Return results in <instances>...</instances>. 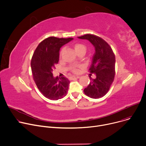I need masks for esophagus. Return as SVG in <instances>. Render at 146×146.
<instances>
[{"mask_svg":"<svg viewBox=\"0 0 146 146\" xmlns=\"http://www.w3.org/2000/svg\"><path fill=\"white\" fill-rule=\"evenodd\" d=\"M80 77V76H74L73 77V79H79Z\"/></svg>","mask_w":146,"mask_h":146,"instance_id":"obj_1","label":"esophagus"}]
</instances>
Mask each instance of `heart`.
Segmentation results:
<instances>
[{
  "label": "heart",
  "instance_id": "heart-1",
  "mask_svg": "<svg viewBox=\"0 0 146 146\" xmlns=\"http://www.w3.org/2000/svg\"><path fill=\"white\" fill-rule=\"evenodd\" d=\"M82 47H84L83 45H82L81 44H75L74 45V48L75 50L79 49V48H82ZM73 71L76 73V72H77V69H76V68H74V69H73Z\"/></svg>",
  "mask_w": 146,
  "mask_h": 146
}]
</instances>
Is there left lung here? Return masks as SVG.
<instances>
[{
    "label": "left lung",
    "mask_w": 146,
    "mask_h": 146,
    "mask_svg": "<svg viewBox=\"0 0 146 146\" xmlns=\"http://www.w3.org/2000/svg\"><path fill=\"white\" fill-rule=\"evenodd\" d=\"M78 38L89 40L95 50L89 70L96 77L93 79L90 77V82L84 93L90 98L99 99L108 92L114 80L115 55L109 44L100 37L87 34Z\"/></svg>",
    "instance_id": "1"
}]
</instances>
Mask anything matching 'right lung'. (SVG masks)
Segmentation results:
<instances>
[{"mask_svg":"<svg viewBox=\"0 0 146 146\" xmlns=\"http://www.w3.org/2000/svg\"><path fill=\"white\" fill-rule=\"evenodd\" d=\"M73 39L48 37L38 45L32 56L31 67L33 79L38 90L50 100L62 99L69 89L70 81L65 77H54L52 72L59 62L60 48Z\"/></svg>","mask_w":146,"mask_h":146,"instance_id":"add662e5","label":"right lung"}]
</instances>
